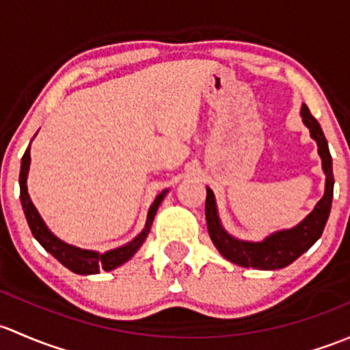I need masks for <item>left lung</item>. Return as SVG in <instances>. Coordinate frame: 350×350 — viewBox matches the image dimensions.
I'll use <instances>...</instances> for the list:
<instances>
[{"label":"left lung","instance_id":"obj_1","mask_svg":"<svg viewBox=\"0 0 350 350\" xmlns=\"http://www.w3.org/2000/svg\"><path fill=\"white\" fill-rule=\"evenodd\" d=\"M300 116L304 124L310 129V136L315 139L319 148L320 160H322V170L325 174V192L323 197L317 202L313 211L310 212L304 221L290 229L275 230L262 241H244L230 236L222 226L219 217L217 202L215 196L207 187V197H205V221H207L208 236L217 251L226 259L243 268L254 269H282L291 265L297 258H300L305 251H308L322 236L323 228L329 219L330 207H332L334 197V172H332V157L329 151L325 135L320 128L319 121L312 116L307 106H301Z\"/></svg>","mask_w":350,"mask_h":350}]
</instances>
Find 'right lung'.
I'll return each mask as SVG.
<instances>
[{
    "mask_svg": "<svg viewBox=\"0 0 350 350\" xmlns=\"http://www.w3.org/2000/svg\"><path fill=\"white\" fill-rule=\"evenodd\" d=\"M30 161H31L30 145H28L23 158H21V168H20V200H21V207H23V212H25V217H27V222L28 226H30L31 234H33L35 239L42 244L43 250H45L46 253L52 254L55 259H59L66 268L70 269V271L77 273V275H97L100 269H104V271H111V269H116L118 266L124 265L126 261H129V259L136 254V251L143 246L146 237H148L151 224H153V219L154 215H157L158 207H160V204L163 202L165 196H167L168 190H170V189L163 190V192L154 199L153 204L150 205L148 214H146L145 228H143L142 232H139L135 239L122 244L120 247H114V250L106 251V253H97V251L82 250V247L72 246V244L66 243V241L59 239L52 230L46 228L42 215L38 214L37 207H35L33 202L30 199V193H28L27 180H28V172H30Z\"/></svg>",
    "mask_w": 350,
    "mask_h": 350,
    "instance_id": "obj_1",
    "label": "right lung"
}]
</instances>
